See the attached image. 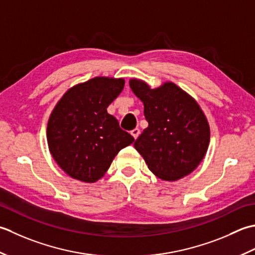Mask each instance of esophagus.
Returning a JSON list of instances; mask_svg holds the SVG:
<instances>
[{
	"label": "esophagus",
	"instance_id": "esophagus-1",
	"mask_svg": "<svg viewBox=\"0 0 255 255\" xmlns=\"http://www.w3.org/2000/svg\"><path fill=\"white\" fill-rule=\"evenodd\" d=\"M139 133H141V132H139V128H134V129H132V131H131V134L133 135V137L135 138V139H136L137 137H138V135H139Z\"/></svg>",
	"mask_w": 255,
	"mask_h": 255
}]
</instances>
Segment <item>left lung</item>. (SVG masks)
<instances>
[{
  "mask_svg": "<svg viewBox=\"0 0 255 255\" xmlns=\"http://www.w3.org/2000/svg\"><path fill=\"white\" fill-rule=\"evenodd\" d=\"M129 87L143 102L148 122L135 149L160 179L189 175L204 159L210 141L209 124L198 103L173 82L150 89L146 82L131 79Z\"/></svg>",
  "mask_w": 255,
  "mask_h": 255,
  "instance_id": "left-lung-1",
  "label": "left lung"
}]
</instances>
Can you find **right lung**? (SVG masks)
Segmentation results:
<instances>
[{
  "label": "right lung",
  "instance_id": "add662e5",
  "mask_svg": "<svg viewBox=\"0 0 255 255\" xmlns=\"http://www.w3.org/2000/svg\"><path fill=\"white\" fill-rule=\"evenodd\" d=\"M124 84L122 78L96 77L70 88L51 112L48 147L70 177L95 183L105 176L117 154L134 142L107 111Z\"/></svg>",
  "mask_w": 255,
  "mask_h": 255
}]
</instances>
